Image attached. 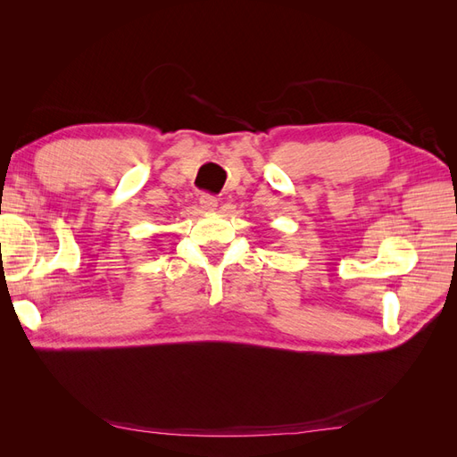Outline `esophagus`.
Returning a JSON list of instances; mask_svg holds the SVG:
<instances>
[{"instance_id": "obj_1", "label": "esophagus", "mask_w": 457, "mask_h": 457, "mask_svg": "<svg viewBox=\"0 0 457 457\" xmlns=\"http://www.w3.org/2000/svg\"><path fill=\"white\" fill-rule=\"evenodd\" d=\"M217 204L219 200L215 196H210V195H202L200 196V207L204 212H215L217 210Z\"/></svg>"}]
</instances>
